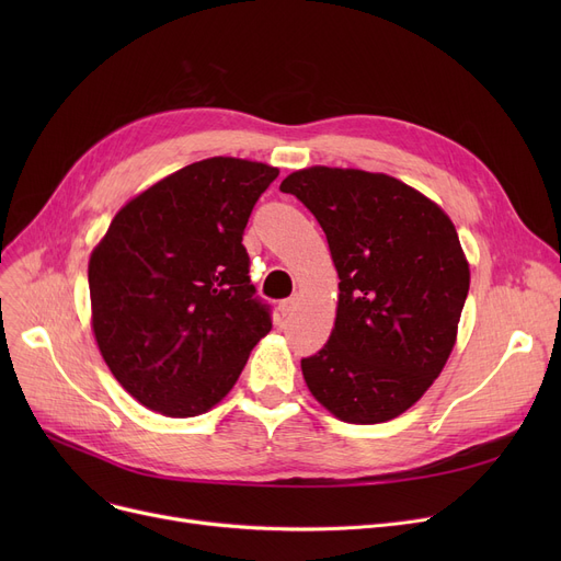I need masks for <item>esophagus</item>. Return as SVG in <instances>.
<instances>
[{
  "mask_svg": "<svg viewBox=\"0 0 561 561\" xmlns=\"http://www.w3.org/2000/svg\"><path fill=\"white\" fill-rule=\"evenodd\" d=\"M298 305H300V293H293V296H290L288 300H284V302L279 305V313H282V316H290L293 311H296Z\"/></svg>",
  "mask_w": 561,
  "mask_h": 561,
  "instance_id": "34e87169",
  "label": "esophagus"
}]
</instances>
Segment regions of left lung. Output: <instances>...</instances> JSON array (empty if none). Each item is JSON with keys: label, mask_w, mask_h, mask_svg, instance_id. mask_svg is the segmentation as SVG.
I'll return each mask as SVG.
<instances>
[{"label": "left lung", "mask_w": 561, "mask_h": 561, "mask_svg": "<svg viewBox=\"0 0 561 561\" xmlns=\"http://www.w3.org/2000/svg\"><path fill=\"white\" fill-rule=\"evenodd\" d=\"M279 191L316 216L339 275L330 341L302 359L311 396L343 423L398 419L457 343L470 268L453 220L385 172L311 165Z\"/></svg>", "instance_id": "left-lung-1"}]
</instances>
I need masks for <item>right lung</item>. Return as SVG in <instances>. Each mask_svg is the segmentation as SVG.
I'll list each match as a JSON object with an SVG mask.
<instances>
[{"label": "right lung", "mask_w": 561, "mask_h": 561, "mask_svg": "<svg viewBox=\"0 0 561 561\" xmlns=\"http://www.w3.org/2000/svg\"><path fill=\"white\" fill-rule=\"evenodd\" d=\"M279 168L211 157L131 197L88 261L91 328L113 377L168 419L214 409L271 332L243 231Z\"/></svg>", "instance_id": "obj_1"}]
</instances>
